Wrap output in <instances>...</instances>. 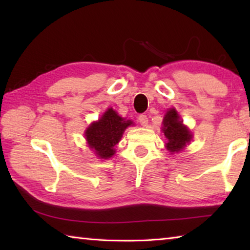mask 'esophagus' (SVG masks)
<instances>
[{"mask_svg": "<svg viewBox=\"0 0 250 250\" xmlns=\"http://www.w3.org/2000/svg\"><path fill=\"white\" fill-rule=\"evenodd\" d=\"M139 122H140V125H143V126H146L147 125V122H149V120H147V117L146 115H140L138 118Z\"/></svg>", "mask_w": 250, "mask_h": 250, "instance_id": "esophagus-1", "label": "esophagus"}]
</instances>
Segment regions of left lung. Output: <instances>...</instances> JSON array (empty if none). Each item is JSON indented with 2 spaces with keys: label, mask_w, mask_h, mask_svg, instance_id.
<instances>
[{
  "label": "left lung",
  "mask_w": 250,
  "mask_h": 250,
  "mask_svg": "<svg viewBox=\"0 0 250 250\" xmlns=\"http://www.w3.org/2000/svg\"><path fill=\"white\" fill-rule=\"evenodd\" d=\"M162 130L167 139V149L172 153L181 151L192 139L191 132L182 124L175 109H170L167 112Z\"/></svg>",
  "instance_id": "obj_1"
}]
</instances>
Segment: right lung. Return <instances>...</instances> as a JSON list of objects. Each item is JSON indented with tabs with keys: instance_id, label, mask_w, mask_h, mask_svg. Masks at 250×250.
I'll return each mask as SVG.
<instances>
[{
	"instance_id": "right-lung-1",
	"label": "right lung",
	"mask_w": 250,
	"mask_h": 250,
	"mask_svg": "<svg viewBox=\"0 0 250 250\" xmlns=\"http://www.w3.org/2000/svg\"><path fill=\"white\" fill-rule=\"evenodd\" d=\"M132 125L118 116L112 108L108 109L100 119L94 122L86 131L88 145L101 159H109L115 154V146L124 134V131Z\"/></svg>"
}]
</instances>
